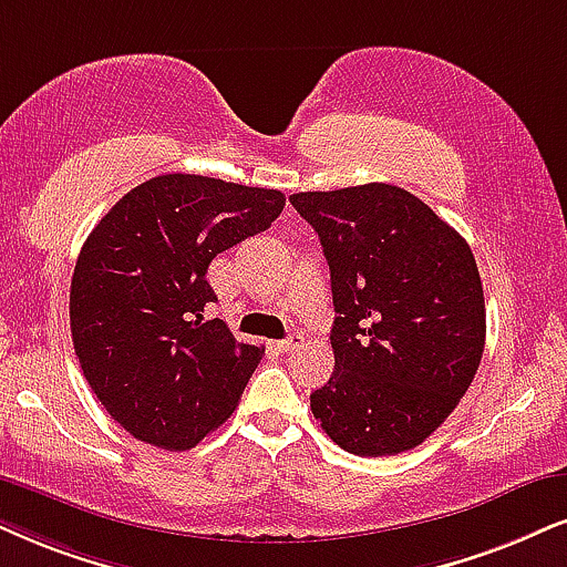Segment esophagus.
I'll return each mask as SVG.
<instances>
[{
    "instance_id": "obj_1",
    "label": "esophagus",
    "mask_w": 567,
    "mask_h": 567,
    "mask_svg": "<svg viewBox=\"0 0 567 567\" xmlns=\"http://www.w3.org/2000/svg\"><path fill=\"white\" fill-rule=\"evenodd\" d=\"M300 342H303V337L300 334H288L285 340H277L275 348L279 350V353H290V350H296Z\"/></svg>"
}]
</instances>
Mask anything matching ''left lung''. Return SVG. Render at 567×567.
I'll return each instance as SVG.
<instances>
[{
    "instance_id": "8db88e82",
    "label": "left lung",
    "mask_w": 567,
    "mask_h": 567,
    "mask_svg": "<svg viewBox=\"0 0 567 567\" xmlns=\"http://www.w3.org/2000/svg\"><path fill=\"white\" fill-rule=\"evenodd\" d=\"M332 279L329 382L311 411L361 457L419 447L455 411L484 353L486 308L461 233L398 185L292 193Z\"/></svg>"
}]
</instances>
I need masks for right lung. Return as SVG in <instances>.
I'll use <instances>...</instances> for the list:
<instances>
[{
    "label": "right lung",
    "mask_w": 567,
    "mask_h": 567,
    "mask_svg": "<svg viewBox=\"0 0 567 567\" xmlns=\"http://www.w3.org/2000/svg\"><path fill=\"white\" fill-rule=\"evenodd\" d=\"M285 209L275 188L159 175L125 193L85 238L70 332L93 395L135 440L190 450L230 419L264 348L204 321L206 269Z\"/></svg>",
    "instance_id": "obj_1"
}]
</instances>
